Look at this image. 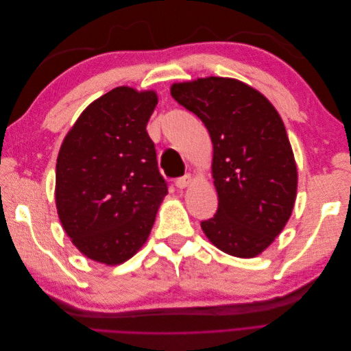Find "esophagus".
<instances>
[{
    "label": "esophagus",
    "instance_id": "obj_1",
    "mask_svg": "<svg viewBox=\"0 0 351 351\" xmlns=\"http://www.w3.org/2000/svg\"><path fill=\"white\" fill-rule=\"evenodd\" d=\"M192 182H193L192 174H186V176L182 177V178H177L176 186H177L178 189H186V187H189L190 184H192Z\"/></svg>",
    "mask_w": 351,
    "mask_h": 351
}]
</instances>
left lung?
I'll list each match as a JSON object with an SVG mask.
<instances>
[{
  "label": "left lung",
  "mask_w": 351,
  "mask_h": 351,
  "mask_svg": "<svg viewBox=\"0 0 351 351\" xmlns=\"http://www.w3.org/2000/svg\"><path fill=\"white\" fill-rule=\"evenodd\" d=\"M169 92L205 124L214 147L218 210L202 230L231 256H259L284 230L297 196V165L278 111L232 77L178 82Z\"/></svg>",
  "instance_id": "1"
}]
</instances>
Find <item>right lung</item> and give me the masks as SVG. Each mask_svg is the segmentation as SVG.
<instances>
[{"mask_svg": "<svg viewBox=\"0 0 351 351\" xmlns=\"http://www.w3.org/2000/svg\"><path fill=\"white\" fill-rule=\"evenodd\" d=\"M154 89L119 86L90 102L67 132L56 168V206L84 256L108 267L133 258L168 195L146 124Z\"/></svg>", "mask_w": 351, "mask_h": 351, "instance_id": "right-lung-1", "label": "right lung"}]
</instances>
